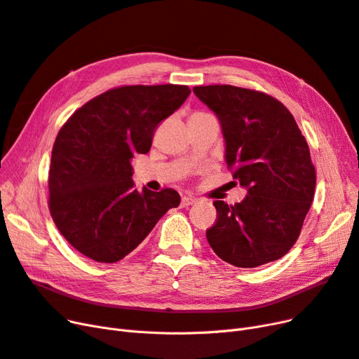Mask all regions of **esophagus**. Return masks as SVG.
I'll list each match as a JSON object with an SVG mask.
<instances>
[{
	"label": "esophagus",
	"instance_id": "esophagus-1",
	"mask_svg": "<svg viewBox=\"0 0 359 359\" xmlns=\"http://www.w3.org/2000/svg\"><path fill=\"white\" fill-rule=\"evenodd\" d=\"M195 203H196V200L192 196H183L182 198V207H189V205H194Z\"/></svg>",
	"mask_w": 359,
	"mask_h": 359
}]
</instances>
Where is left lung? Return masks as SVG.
I'll use <instances>...</instances> for the list:
<instances>
[{
	"instance_id": "left-lung-1",
	"label": "left lung",
	"mask_w": 359,
	"mask_h": 359,
	"mask_svg": "<svg viewBox=\"0 0 359 359\" xmlns=\"http://www.w3.org/2000/svg\"><path fill=\"white\" fill-rule=\"evenodd\" d=\"M194 93L216 114L224 161L247 189L235 205L215 201L210 247L238 268L281 259L297 241L315 194L306 139L285 106L264 93L233 86H200Z\"/></svg>"
}]
</instances>
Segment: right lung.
Wrapping results in <instances>:
<instances>
[{
  "instance_id": "obj_1",
  "label": "right lung",
  "mask_w": 359,
  "mask_h": 359,
  "mask_svg": "<svg viewBox=\"0 0 359 359\" xmlns=\"http://www.w3.org/2000/svg\"><path fill=\"white\" fill-rule=\"evenodd\" d=\"M191 95L188 86H124L91 99L63 124L51 151L48 207L79 253L115 263L131 253L170 208L175 189L137 191L131 161L148 154L156 126Z\"/></svg>"
}]
</instances>
